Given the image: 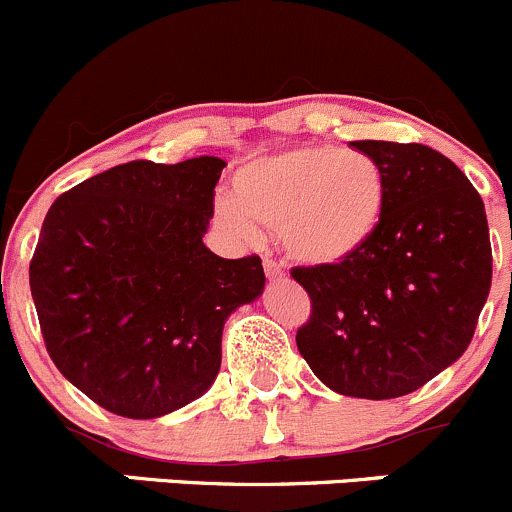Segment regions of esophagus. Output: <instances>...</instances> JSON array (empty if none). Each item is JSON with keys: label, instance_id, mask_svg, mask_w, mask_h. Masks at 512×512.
I'll use <instances>...</instances> for the list:
<instances>
[{"label": "esophagus", "instance_id": "1", "mask_svg": "<svg viewBox=\"0 0 512 512\" xmlns=\"http://www.w3.org/2000/svg\"><path fill=\"white\" fill-rule=\"evenodd\" d=\"M262 265H265V275H267V280H285V270H282V265H277L275 260H265L262 262Z\"/></svg>", "mask_w": 512, "mask_h": 512}]
</instances>
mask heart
I'll return each instance as SVG.
<instances>
[{
    "instance_id": "b5f03b06",
    "label": "heart",
    "mask_w": 512,
    "mask_h": 512,
    "mask_svg": "<svg viewBox=\"0 0 512 512\" xmlns=\"http://www.w3.org/2000/svg\"><path fill=\"white\" fill-rule=\"evenodd\" d=\"M235 197H217L215 217L237 237L257 226L277 230L280 245L307 267H335L360 255L388 207V180L367 152L305 145L257 157L232 180Z\"/></svg>"
}]
</instances>
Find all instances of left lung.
<instances>
[{
	"label": "left lung",
	"mask_w": 512,
	"mask_h": 512,
	"mask_svg": "<svg viewBox=\"0 0 512 512\" xmlns=\"http://www.w3.org/2000/svg\"><path fill=\"white\" fill-rule=\"evenodd\" d=\"M350 145L380 162L388 207L360 255L292 270L312 300L297 350L335 393L390 400L423 388L468 350L493 280L488 217L478 190L440 152Z\"/></svg>",
	"instance_id": "8db88e82"
}]
</instances>
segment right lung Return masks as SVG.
I'll list each match as a JSON object with an SVG mask.
<instances>
[{"instance_id": "add662e5", "label": "right lung", "mask_w": 512, "mask_h": 512, "mask_svg": "<svg viewBox=\"0 0 512 512\" xmlns=\"http://www.w3.org/2000/svg\"><path fill=\"white\" fill-rule=\"evenodd\" d=\"M227 162L137 160L54 200L29 287L57 370L104 410L155 420L212 388L222 330L265 290L260 257L202 242Z\"/></svg>"}]
</instances>
